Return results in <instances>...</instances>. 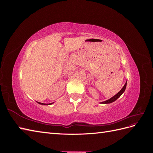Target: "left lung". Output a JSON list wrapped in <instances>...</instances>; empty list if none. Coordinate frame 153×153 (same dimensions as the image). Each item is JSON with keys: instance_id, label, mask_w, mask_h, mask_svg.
Here are the masks:
<instances>
[{"instance_id": "8db88e82", "label": "left lung", "mask_w": 153, "mask_h": 153, "mask_svg": "<svg viewBox=\"0 0 153 153\" xmlns=\"http://www.w3.org/2000/svg\"><path fill=\"white\" fill-rule=\"evenodd\" d=\"M126 85H127V81H126V83H125V84H124V85L123 86V87L121 89V90L117 94H116L115 96H114L113 97H112V98H110L109 100H106V101H103V102H101L100 103H101V104H108V103H112V102H114V101H115L116 100H117V99L119 98V97L123 94V93L124 92L125 89H126Z\"/></svg>"}]
</instances>
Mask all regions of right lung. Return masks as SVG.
Returning <instances> with one entry per match:
<instances>
[{
  "label": "right lung",
  "instance_id": "1",
  "mask_svg": "<svg viewBox=\"0 0 153 153\" xmlns=\"http://www.w3.org/2000/svg\"><path fill=\"white\" fill-rule=\"evenodd\" d=\"M37 103H39V104H40V105H52V104H53V103H43L38 102V101H37Z\"/></svg>",
  "mask_w": 153,
  "mask_h": 153
}]
</instances>
